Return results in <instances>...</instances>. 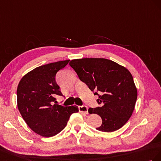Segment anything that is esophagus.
<instances>
[{
    "label": "esophagus",
    "instance_id": "34e87169",
    "mask_svg": "<svg viewBox=\"0 0 161 161\" xmlns=\"http://www.w3.org/2000/svg\"><path fill=\"white\" fill-rule=\"evenodd\" d=\"M88 108L86 106H79V111L84 114H88Z\"/></svg>",
    "mask_w": 161,
    "mask_h": 161
}]
</instances>
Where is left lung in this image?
Returning <instances> with one entry per match:
<instances>
[{
    "instance_id": "left-lung-1",
    "label": "left lung",
    "mask_w": 161,
    "mask_h": 161,
    "mask_svg": "<svg viewBox=\"0 0 161 161\" xmlns=\"http://www.w3.org/2000/svg\"><path fill=\"white\" fill-rule=\"evenodd\" d=\"M75 70L94 95L100 107L90 108V114H97L103 123L96 130L112 132L129 120L135 108L137 89L131 73L125 67L107 58H84L71 61Z\"/></svg>"
}]
</instances>
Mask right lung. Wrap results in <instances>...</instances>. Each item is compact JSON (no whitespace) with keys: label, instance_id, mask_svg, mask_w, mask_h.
<instances>
[{"label":"right lung","instance_id":"1","mask_svg":"<svg viewBox=\"0 0 161 161\" xmlns=\"http://www.w3.org/2000/svg\"><path fill=\"white\" fill-rule=\"evenodd\" d=\"M69 60L51 63L35 68L20 80L17 90V107L31 130L43 137H52L65 127L77 106L54 104L57 95L63 96L55 80L57 73Z\"/></svg>","mask_w":161,"mask_h":161}]
</instances>
